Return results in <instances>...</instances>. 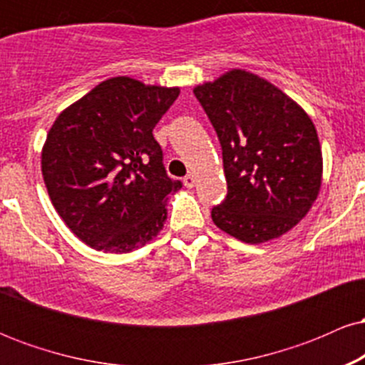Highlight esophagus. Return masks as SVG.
Returning a JSON list of instances; mask_svg holds the SVG:
<instances>
[{
  "mask_svg": "<svg viewBox=\"0 0 365 365\" xmlns=\"http://www.w3.org/2000/svg\"><path fill=\"white\" fill-rule=\"evenodd\" d=\"M194 183H195V178H194V175H192V173H188L187 177L183 178V185H185L187 188L194 187Z\"/></svg>",
  "mask_w": 365,
  "mask_h": 365,
  "instance_id": "1",
  "label": "esophagus"
}]
</instances>
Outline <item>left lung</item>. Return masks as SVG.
<instances>
[{
	"label": "left lung",
	"mask_w": 365,
	"mask_h": 365,
	"mask_svg": "<svg viewBox=\"0 0 365 365\" xmlns=\"http://www.w3.org/2000/svg\"><path fill=\"white\" fill-rule=\"evenodd\" d=\"M194 94L220 139L228 183L211 211L215 225L245 244L282 237L319 194L322 156L312 120L278 87L244 70Z\"/></svg>",
	"instance_id": "8db88e82"
}]
</instances>
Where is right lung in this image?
Listing matches in <instances>:
<instances>
[{"mask_svg": "<svg viewBox=\"0 0 365 365\" xmlns=\"http://www.w3.org/2000/svg\"><path fill=\"white\" fill-rule=\"evenodd\" d=\"M178 94L115 77L53 123L41 161L46 188L65 225L92 249L132 252L165 225L166 197L182 182L166 173L153 130Z\"/></svg>", "mask_w": 365, "mask_h": 365, "instance_id": "add662e5", "label": "right lung"}]
</instances>
